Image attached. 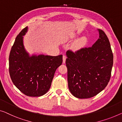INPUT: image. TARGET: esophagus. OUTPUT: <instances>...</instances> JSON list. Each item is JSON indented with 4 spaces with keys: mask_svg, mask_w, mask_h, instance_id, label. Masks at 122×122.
Here are the masks:
<instances>
[{
    "mask_svg": "<svg viewBox=\"0 0 122 122\" xmlns=\"http://www.w3.org/2000/svg\"><path fill=\"white\" fill-rule=\"evenodd\" d=\"M67 57L66 56V55H63V63H65V62H66V60Z\"/></svg>",
    "mask_w": 122,
    "mask_h": 122,
    "instance_id": "34e87169",
    "label": "esophagus"
}]
</instances>
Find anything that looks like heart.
<instances>
[{
	"label": "heart",
	"mask_w": 122,
	"mask_h": 122,
	"mask_svg": "<svg viewBox=\"0 0 122 122\" xmlns=\"http://www.w3.org/2000/svg\"><path fill=\"white\" fill-rule=\"evenodd\" d=\"M87 43V38L85 37H81L77 39L73 44L72 47L74 50L79 49L85 46Z\"/></svg>",
	"instance_id": "obj_1"
}]
</instances>
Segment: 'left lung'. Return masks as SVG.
Segmentation results:
<instances>
[{
	"label": "left lung",
	"mask_w": 122,
	"mask_h": 122,
	"mask_svg": "<svg viewBox=\"0 0 122 122\" xmlns=\"http://www.w3.org/2000/svg\"><path fill=\"white\" fill-rule=\"evenodd\" d=\"M97 30L99 38L92 47L66 52L68 88L79 99L96 95L106 88L111 78L113 62L111 45L105 32Z\"/></svg>",
	"instance_id": "left-lung-1"
}]
</instances>
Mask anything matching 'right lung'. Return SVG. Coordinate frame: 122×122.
Returning <instances> with one entry per match:
<instances>
[{"instance_id":"right-lung-1","label":"right lung","mask_w":122,"mask_h":122,"mask_svg":"<svg viewBox=\"0 0 122 122\" xmlns=\"http://www.w3.org/2000/svg\"><path fill=\"white\" fill-rule=\"evenodd\" d=\"M28 27L18 34L9 56V73L16 88L28 96L39 97L48 92L62 55H30L25 48L23 36Z\"/></svg>"}]
</instances>
